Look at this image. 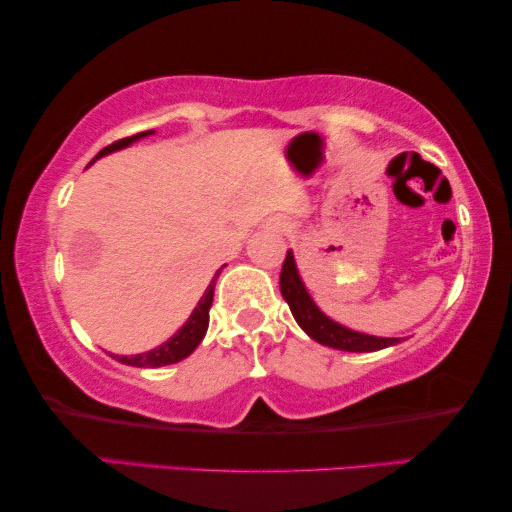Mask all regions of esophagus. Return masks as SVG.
Wrapping results in <instances>:
<instances>
[{
	"label": "esophagus",
	"mask_w": 512,
	"mask_h": 512,
	"mask_svg": "<svg viewBox=\"0 0 512 512\" xmlns=\"http://www.w3.org/2000/svg\"><path fill=\"white\" fill-rule=\"evenodd\" d=\"M272 226H274V229H286V222H283V220H274Z\"/></svg>",
	"instance_id": "34e87169"
}]
</instances>
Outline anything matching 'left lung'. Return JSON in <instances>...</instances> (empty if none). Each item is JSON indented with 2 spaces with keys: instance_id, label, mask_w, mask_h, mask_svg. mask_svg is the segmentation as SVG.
<instances>
[{
  "instance_id": "obj_1",
  "label": "left lung",
  "mask_w": 512,
  "mask_h": 512,
  "mask_svg": "<svg viewBox=\"0 0 512 512\" xmlns=\"http://www.w3.org/2000/svg\"><path fill=\"white\" fill-rule=\"evenodd\" d=\"M279 283H281V295L288 301L297 324L324 347H333L340 351H379V349L397 345L399 342V338H376V335L351 331L347 326L333 322L331 317H326L320 308H317L313 297L308 295L304 281H301L299 276L292 251H288L286 261H283Z\"/></svg>"
}]
</instances>
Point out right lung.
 Wrapping results in <instances>:
<instances>
[{"label":"right lung","instance_id":"1","mask_svg":"<svg viewBox=\"0 0 512 512\" xmlns=\"http://www.w3.org/2000/svg\"><path fill=\"white\" fill-rule=\"evenodd\" d=\"M154 131H142L136 133V136H129V138H122L113 142V145L104 147L102 152H99L95 158H92L90 163H95L97 158H102L106 154H113L117 149H124L129 147L131 142H136L145 136H152ZM222 270H217V274L213 276V281L208 283V288L204 292V297L197 301L195 311L190 313L188 322L181 326V329L172 335L170 340H165L163 345H158L156 349H149L145 354H136V356H113L115 360H120L124 365H131V367H163V365H172V363H179V360L188 358L192 351L197 349V345L201 340H204L206 329H208V311H211L213 306V292H215V281L217 276H220Z\"/></svg>","mask_w":512,"mask_h":512}]
</instances>
